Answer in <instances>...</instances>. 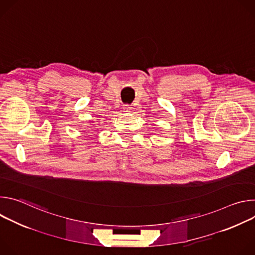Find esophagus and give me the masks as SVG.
Returning <instances> with one entry per match:
<instances>
[{
	"label": "esophagus",
	"mask_w": 255,
	"mask_h": 255,
	"mask_svg": "<svg viewBox=\"0 0 255 255\" xmlns=\"http://www.w3.org/2000/svg\"><path fill=\"white\" fill-rule=\"evenodd\" d=\"M131 109H132V107L130 105H124L123 106V110H124L125 113H130L131 112Z\"/></svg>",
	"instance_id": "1"
}]
</instances>
